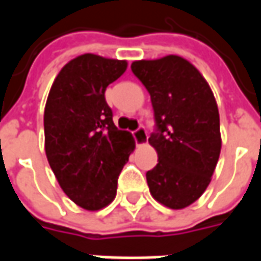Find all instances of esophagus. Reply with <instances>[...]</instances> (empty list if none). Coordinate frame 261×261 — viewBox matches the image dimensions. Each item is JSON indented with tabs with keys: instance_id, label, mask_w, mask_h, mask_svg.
Wrapping results in <instances>:
<instances>
[{
	"instance_id": "esophagus-1",
	"label": "esophagus",
	"mask_w": 261,
	"mask_h": 261,
	"mask_svg": "<svg viewBox=\"0 0 261 261\" xmlns=\"http://www.w3.org/2000/svg\"><path fill=\"white\" fill-rule=\"evenodd\" d=\"M134 140H136L137 145H145L148 144V134L144 128H138L134 131Z\"/></svg>"
}]
</instances>
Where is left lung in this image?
I'll return each mask as SVG.
<instances>
[{
  "label": "left lung",
  "instance_id": "left-lung-1",
  "mask_svg": "<svg viewBox=\"0 0 261 261\" xmlns=\"http://www.w3.org/2000/svg\"><path fill=\"white\" fill-rule=\"evenodd\" d=\"M131 69L151 95L158 128L148 138L158 153L147 172L151 196L172 210L189 207L205 192L221 153L217 100L201 72L180 56L137 60Z\"/></svg>",
  "mask_w": 261,
  "mask_h": 261
}]
</instances>
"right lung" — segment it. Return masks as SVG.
<instances>
[{"label":"right lung","mask_w":261,"mask_h":261,"mask_svg":"<svg viewBox=\"0 0 261 261\" xmlns=\"http://www.w3.org/2000/svg\"><path fill=\"white\" fill-rule=\"evenodd\" d=\"M127 60L81 54L61 68L44 108V151L63 192L86 211L108 207L136 141L117 130L105 91Z\"/></svg>","instance_id":"1"}]
</instances>
